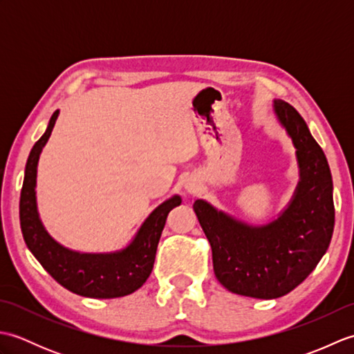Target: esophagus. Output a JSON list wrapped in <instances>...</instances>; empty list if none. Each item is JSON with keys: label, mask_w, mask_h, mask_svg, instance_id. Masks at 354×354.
<instances>
[{"label": "esophagus", "mask_w": 354, "mask_h": 354, "mask_svg": "<svg viewBox=\"0 0 354 354\" xmlns=\"http://www.w3.org/2000/svg\"><path fill=\"white\" fill-rule=\"evenodd\" d=\"M185 190L193 194V193H196V192H198V187H196V184H194V183L189 181V183L185 184Z\"/></svg>", "instance_id": "34e87169"}]
</instances>
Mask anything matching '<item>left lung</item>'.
Wrapping results in <instances>:
<instances>
[{"instance_id": "8db88e82", "label": "left lung", "mask_w": 354, "mask_h": 354, "mask_svg": "<svg viewBox=\"0 0 354 354\" xmlns=\"http://www.w3.org/2000/svg\"><path fill=\"white\" fill-rule=\"evenodd\" d=\"M278 122L297 149L299 183L288 208L266 225H248L198 199L193 204L212 245L214 275L237 295L272 299L301 284L317 268L335 227L327 158L298 111L274 102Z\"/></svg>"}]
</instances>
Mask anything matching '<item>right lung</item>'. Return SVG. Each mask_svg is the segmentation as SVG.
<instances>
[{
  "mask_svg": "<svg viewBox=\"0 0 354 354\" xmlns=\"http://www.w3.org/2000/svg\"><path fill=\"white\" fill-rule=\"evenodd\" d=\"M59 111L51 115L47 131L35 142L26 164L19 199L21 231L26 245L42 268L73 293L88 298H118L129 295L146 283L153 269L155 254L165 221L181 198L173 196L156 207L124 250L106 254L76 252L53 239L37 214L36 171L42 147L48 141Z\"/></svg>",
  "mask_w": 354,
  "mask_h": 354,
  "instance_id": "right-lung-1",
  "label": "right lung"
}]
</instances>
